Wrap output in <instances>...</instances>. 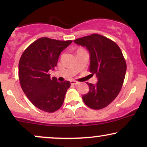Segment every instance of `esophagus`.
I'll list each match as a JSON object with an SVG mask.
<instances>
[{
    "label": "esophagus",
    "mask_w": 147,
    "mask_h": 147,
    "mask_svg": "<svg viewBox=\"0 0 147 147\" xmlns=\"http://www.w3.org/2000/svg\"><path fill=\"white\" fill-rule=\"evenodd\" d=\"M70 83H71V85H74V86H76V85H78V84H79V82L75 81V80H71V82H70Z\"/></svg>",
    "instance_id": "34e87169"
}]
</instances>
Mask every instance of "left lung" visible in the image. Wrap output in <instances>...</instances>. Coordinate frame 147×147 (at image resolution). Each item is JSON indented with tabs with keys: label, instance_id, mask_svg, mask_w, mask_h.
Masks as SVG:
<instances>
[{
	"label": "left lung",
	"instance_id": "obj_1",
	"mask_svg": "<svg viewBox=\"0 0 147 147\" xmlns=\"http://www.w3.org/2000/svg\"><path fill=\"white\" fill-rule=\"evenodd\" d=\"M74 42L86 47L90 53V72L96 74L95 85L88 83L90 90L82 96L88 107L99 110L116 98L125 78L126 63L121 49L112 40L98 34L79 38Z\"/></svg>",
	"mask_w": 147,
	"mask_h": 147
}]
</instances>
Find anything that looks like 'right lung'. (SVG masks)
I'll return each instance as SVG.
<instances>
[{
    "instance_id": "add662e5",
    "label": "right lung",
    "mask_w": 147,
    "mask_h": 147,
    "mask_svg": "<svg viewBox=\"0 0 147 147\" xmlns=\"http://www.w3.org/2000/svg\"><path fill=\"white\" fill-rule=\"evenodd\" d=\"M72 41H58L41 37L31 44L22 54L19 78L22 90L35 107L47 112L59 109L70 83L51 78L50 69L57 65L59 55Z\"/></svg>"
}]
</instances>
